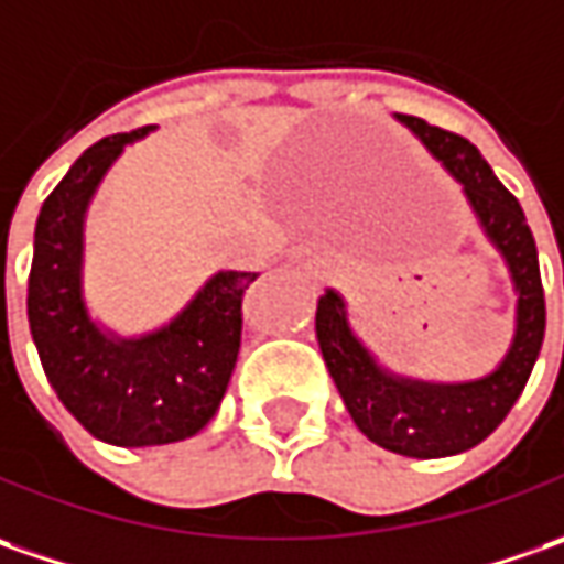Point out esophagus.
Instances as JSON below:
<instances>
[{
	"instance_id": "obj_1",
	"label": "esophagus",
	"mask_w": 564,
	"mask_h": 564,
	"mask_svg": "<svg viewBox=\"0 0 564 564\" xmlns=\"http://www.w3.org/2000/svg\"><path fill=\"white\" fill-rule=\"evenodd\" d=\"M315 278H324V271H318V268H315Z\"/></svg>"
}]
</instances>
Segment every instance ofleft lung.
I'll return each instance as SVG.
<instances>
[{
	"label": "left lung",
	"mask_w": 564,
	"mask_h": 564,
	"mask_svg": "<svg viewBox=\"0 0 564 564\" xmlns=\"http://www.w3.org/2000/svg\"><path fill=\"white\" fill-rule=\"evenodd\" d=\"M421 147L449 171L475 212L484 237L494 243L509 268L514 290V334L506 356L490 375L475 380H421L390 371L359 340L349 324L346 300L324 290L315 312L321 356L340 390L346 412L371 443L409 458L456 456L487 440L534 371L546 330V302L540 283V262L524 212L494 167L465 137L427 124L412 115H397Z\"/></svg>",
	"instance_id": "1"
}]
</instances>
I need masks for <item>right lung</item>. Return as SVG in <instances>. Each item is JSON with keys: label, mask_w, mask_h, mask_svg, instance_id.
<instances>
[{"label": "right lung", "mask_w": 564, "mask_h": 564, "mask_svg": "<svg viewBox=\"0 0 564 564\" xmlns=\"http://www.w3.org/2000/svg\"><path fill=\"white\" fill-rule=\"evenodd\" d=\"M149 130L106 137L70 165L40 208L28 281V321L55 397L111 446H165L199 434L230 383L243 293L259 274L218 271L174 318L121 337L89 315L84 293L87 208L108 167Z\"/></svg>", "instance_id": "1"}]
</instances>
